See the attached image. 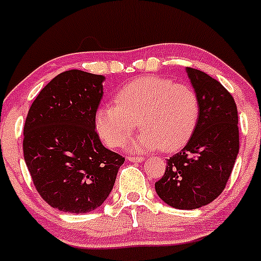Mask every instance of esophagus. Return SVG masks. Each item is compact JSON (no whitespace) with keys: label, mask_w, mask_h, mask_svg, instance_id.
<instances>
[{"label":"esophagus","mask_w":261,"mask_h":261,"mask_svg":"<svg viewBox=\"0 0 261 261\" xmlns=\"http://www.w3.org/2000/svg\"><path fill=\"white\" fill-rule=\"evenodd\" d=\"M128 161H129V162H143V161H144V159H143L142 156L129 155V156H128Z\"/></svg>","instance_id":"esophagus-1"}]
</instances>
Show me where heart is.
Here are the masks:
<instances>
[{
  "mask_svg": "<svg viewBox=\"0 0 261 261\" xmlns=\"http://www.w3.org/2000/svg\"><path fill=\"white\" fill-rule=\"evenodd\" d=\"M114 106L97 111L94 124L98 136L111 148L129 139L138 122L142 133L130 150H153L161 147L173 152L183 147L194 133L200 103L194 88L159 75H145L120 87Z\"/></svg>",
  "mask_w": 261,
  "mask_h": 261,
  "instance_id": "1",
  "label": "heart"
}]
</instances>
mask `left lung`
Returning <instances> with one entry per match:
<instances>
[{
    "label": "left lung",
    "mask_w": 261,
    "mask_h": 261,
    "mask_svg": "<svg viewBox=\"0 0 261 261\" xmlns=\"http://www.w3.org/2000/svg\"><path fill=\"white\" fill-rule=\"evenodd\" d=\"M187 73L200 103L197 127L155 183L159 198L176 209H197L219 197L239 153L234 98L209 74L190 67Z\"/></svg>",
    "instance_id": "8db88e82"
}]
</instances>
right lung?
I'll use <instances>...</instances> for the list:
<instances>
[{"instance_id":"add662e5","label":"right lung","mask_w":261,"mask_h":261,"mask_svg":"<svg viewBox=\"0 0 261 261\" xmlns=\"http://www.w3.org/2000/svg\"><path fill=\"white\" fill-rule=\"evenodd\" d=\"M103 81V75L80 69L60 73L27 114L24 162L38 194L61 212L83 214L102 205L124 163L96 132Z\"/></svg>"}]
</instances>
